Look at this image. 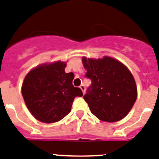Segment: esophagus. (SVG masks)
Masks as SVG:
<instances>
[{
  "label": "esophagus",
  "mask_w": 159,
  "mask_h": 159,
  "mask_svg": "<svg viewBox=\"0 0 159 159\" xmlns=\"http://www.w3.org/2000/svg\"><path fill=\"white\" fill-rule=\"evenodd\" d=\"M80 88H81V90L82 91V93H83V94L86 93V87H85L84 85H81V86H80Z\"/></svg>",
  "instance_id": "esophagus-1"
}]
</instances>
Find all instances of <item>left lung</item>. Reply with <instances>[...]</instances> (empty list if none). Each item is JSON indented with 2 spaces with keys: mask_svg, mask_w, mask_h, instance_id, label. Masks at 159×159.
Here are the masks:
<instances>
[{
  "mask_svg": "<svg viewBox=\"0 0 159 159\" xmlns=\"http://www.w3.org/2000/svg\"><path fill=\"white\" fill-rule=\"evenodd\" d=\"M85 77L91 85L83 96L91 113L101 121L113 122L129 113L137 97V88L131 72L110 57L82 59Z\"/></svg>",
  "mask_w": 159,
  "mask_h": 159,
  "instance_id": "left-lung-1",
  "label": "left lung"
}]
</instances>
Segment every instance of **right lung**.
<instances>
[{
    "instance_id": "right-lung-1",
    "label": "right lung",
    "mask_w": 159,
    "mask_h": 159,
    "mask_svg": "<svg viewBox=\"0 0 159 159\" xmlns=\"http://www.w3.org/2000/svg\"><path fill=\"white\" fill-rule=\"evenodd\" d=\"M66 63L43 64L27 74L22 95L31 113L46 123L59 122L70 113L75 97L83 95L73 85L74 74L66 73Z\"/></svg>"
}]
</instances>
